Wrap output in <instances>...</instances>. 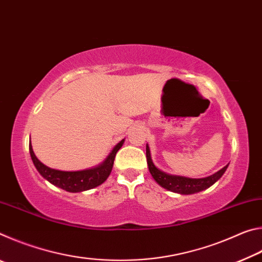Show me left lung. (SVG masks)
Listing matches in <instances>:
<instances>
[{
	"mask_svg": "<svg viewBox=\"0 0 262 262\" xmlns=\"http://www.w3.org/2000/svg\"><path fill=\"white\" fill-rule=\"evenodd\" d=\"M145 152H147V162H148L149 171L150 173H151L155 181H156L159 186H162L163 188L171 190V192L173 193H179L183 195L195 194V193L201 192V190L209 188L211 185H214L216 181L224 174V172L227 171V168L229 166L228 164V165H225L223 168H221L220 171H217L216 173L211 174L209 177H206V178L193 179V178H187V177L168 174L166 172H163L162 170H159V168L155 165L152 162L151 154H150V148L148 144H147V148H145Z\"/></svg>",
	"mask_w": 262,
	"mask_h": 262,
	"instance_id": "obj_1",
	"label": "left lung"
}]
</instances>
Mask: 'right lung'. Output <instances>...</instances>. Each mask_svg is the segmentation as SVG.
<instances>
[{"label":"right lung","instance_id":"obj_1","mask_svg":"<svg viewBox=\"0 0 262 262\" xmlns=\"http://www.w3.org/2000/svg\"><path fill=\"white\" fill-rule=\"evenodd\" d=\"M123 142H125V139L121 140L115 145L112 149V151L108 154V156L105 158V161L100 163L99 165L81 171H60L46 166L34 155L31 140L29 144V150L31 159H32L35 168H37V171L43 178L47 181H50L51 184L56 186V187H60L67 190V192L78 193L95 188L97 186L103 184L108 178L113 167L115 155L119 151V149L122 147Z\"/></svg>","mask_w":262,"mask_h":262}]
</instances>
